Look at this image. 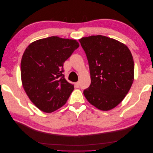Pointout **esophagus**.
Here are the masks:
<instances>
[{"label":"esophagus","mask_w":153,"mask_h":153,"mask_svg":"<svg viewBox=\"0 0 153 153\" xmlns=\"http://www.w3.org/2000/svg\"><path fill=\"white\" fill-rule=\"evenodd\" d=\"M75 86H76V87H77V88H78V87H79V86H80V82H75Z\"/></svg>","instance_id":"1"}]
</instances>
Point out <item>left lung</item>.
I'll list each match as a JSON object with an SVG mask.
<instances>
[{
	"label": "left lung",
	"mask_w": 153,
	"mask_h": 153,
	"mask_svg": "<svg viewBox=\"0 0 153 153\" xmlns=\"http://www.w3.org/2000/svg\"><path fill=\"white\" fill-rule=\"evenodd\" d=\"M88 60L91 85L83 91L90 104L110 111L125 98L134 79V63L126 45L96 35L79 40Z\"/></svg>",
	"instance_id": "8db88e82"
}]
</instances>
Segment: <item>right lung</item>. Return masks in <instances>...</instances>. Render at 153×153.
I'll return each instance as SVG.
<instances>
[{
  "label": "right lung",
  "instance_id": "1",
  "mask_svg": "<svg viewBox=\"0 0 153 153\" xmlns=\"http://www.w3.org/2000/svg\"><path fill=\"white\" fill-rule=\"evenodd\" d=\"M79 47L76 40L51 36L27 46L21 61L22 85L31 102L50 113L66 103L74 85L64 78V63Z\"/></svg>",
  "mask_w": 153,
  "mask_h": 153
}]
</instances>
